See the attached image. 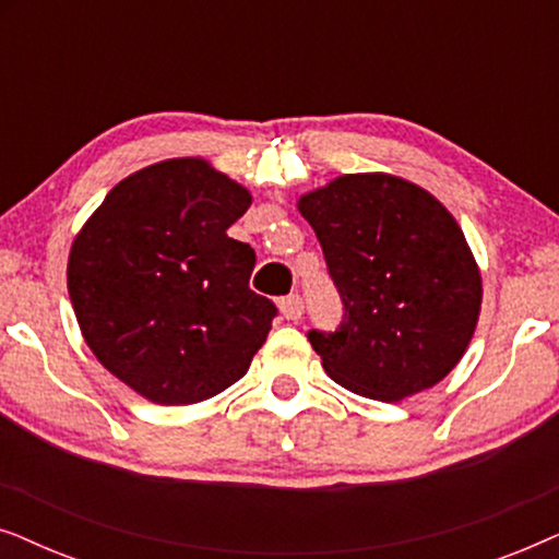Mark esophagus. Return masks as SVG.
<instances>
[{
    "label": "esophagus",
    "mask_w": 559,
    "mask_h": 559,
    "mask_svg": "<svg viewBox=\"0 0 559 559\" xmlns=\"http://www.w3.org/2000/svg\"><path fill=\"white\" fill-rule=\"evenodd\" d=\"M280 312L285 316L287 320H300L302 312H305V305H302V297L300 295H287L280 300Z\"/></svg>",
    "instance_id": "1"
}]
</instances>
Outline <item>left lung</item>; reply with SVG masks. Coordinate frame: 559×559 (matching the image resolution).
Here are the masks:
<instances>
[{"label":"left lung","instance_id":"left-lung-1","mask_svg":"<svg viewBox=\"0 0 559 559\" xmlns=\"http://www.w3.org/2000/svg\"><path fill=\"white\" fill-rule=\"evenodd\" d=\"M343 300L335 333L310 331L335 384L400 402L448 377L476 333L484 285L445 205L389 173L333 178L297 201Z\"/></svg>","mask_w":559,"mask_h":559}]
</instances>
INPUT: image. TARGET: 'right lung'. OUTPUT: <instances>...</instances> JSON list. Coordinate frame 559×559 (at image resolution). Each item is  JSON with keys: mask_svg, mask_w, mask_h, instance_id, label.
<instances>
[{"mask_svg": "<svg viewBox=\"0 0 559 559\" xmlns=\"http://www.w3.org/2000/svg\"><path fill=\"white\" fill-rule=\"evenodd\" d=\"M251 193L203 157H175L117 182L68 254L83 341L144 400H211L249 371L277 316L251 293L257 254L226 234Z\"/></svg>", "mask_w": 559, "mask_h": 559, "instance_id": "1", "label": "right lung"}]
</instances>
